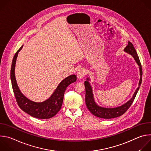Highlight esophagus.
<instances>
[{
  "label": "esophagus",
  "instance_id": "esophagus-1",
  "mask_svg": "<svg viewBox=\"0 0 151 151\" xmlns=\"http://www.w3.org/2000/svg\"><path fill=\"white\" fill-rule=\"evenodd\" d=\"M86 74V72L85 70L83 68H80L79 69V70H78L77 72V77L79 79H82Z\"/></svg>",
  "mask_w": 151,
  "mask_h": 151
}]
</instances>
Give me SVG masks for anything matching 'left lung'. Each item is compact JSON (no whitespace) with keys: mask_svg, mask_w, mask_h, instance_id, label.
Returning <instances> with one entry per match:
<instances>
[{"mask_svg":"<svg viewBox=\"0 0 151 151\" xmlns=\"http://www.w3.org/2000/svg\"><path fill=\"white\" fill-rule=\"evenodd\" d=\"M124 51L129 54L132 55L134 59L135 60V61H136L137 64H138V66H139L140 77L139 83V87L134 92L132 98L130 100L126 102L125 104L120 106L114 107V108H106V107L99 106L95 102L93 97L92 87L90 82H88L90 81V78H88L87 79V81H85L84 82L85 87V103L90 112L93 115L97 117L103 119H111L121 116L128 109L129 107H130L139 90L140 86L142 81V69L139 58L133 45L130 42L128 41V45L124 48Z\"/></svg>","mask_w":151,"mask_h":151,"instance_id":"left-lung-1","label":"left lung"}]
</instances>
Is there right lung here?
Wrapping results in <instances>:
<instances>
[{"instance_id":"obj_1","label":"right lung","mask_w":151,"mask_h":151,"mask_svg":"<svg viewBox=\"0 0 151 151\" xmlns=\"http://www.w3.org/2000/svg\"><path fill=\"white\" fill-rule=\"evenodd\" d=\"M23 45L15 53L12 62L11 69V80L14 93L18 105L27 114L39 119H49L55 115L60 110L63 101V97L66 88L76 81V76L72 75L64 79L58 85L51 96L43 102H35L24 96L20 91L15 76V66L16 60L19 51Z\"/></svg>"}]
</instances>
